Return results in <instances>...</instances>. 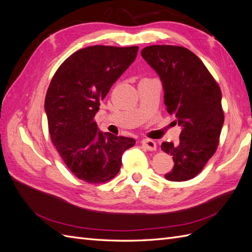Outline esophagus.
<instances>
[{"label": "esophagus", "instance_id": "34e87169", "mask_svg": "<svg viewBox=\"0 0 252 252\" xmlns=\"http://www.w3.org/2000/svg\"><path fill=\"white\" fill-rule=\"evenodd\" d=\"M142 146L146 148L147 150H156L157 149V143L149 139H144L141 141Z\"/></svg>", "mask_w": 252, "mask_h": 252}]
</instances>
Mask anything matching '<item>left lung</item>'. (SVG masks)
<instances>
[{"instance_id": "8db88e82", "label": "left lung", "mask_w": 252, "mask_h": 252, "mask_svg": "<svg viewBox=\"0 0 252 252\" xmlns=\"http://www.w3.org/2000/svg\"><path fill=\"white\" fill-rule=\"evenodd\" d=\"M141 55L158 74L167 111L182 127L178 145L164 142L161 146L174 162L165 179H193L219 145L224 124L222 93L202 61L185 47L152 45L142 49Z\"/></svg>"}]
</instances>
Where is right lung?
<instances>
[{"label":"right lung","instance_id":"obj_1","mask_svg":"<svg viewBox=\"0 0 252 252\" xmlns=\"http://www.w3.org/2000/svg\"><path fill=\"white\" fill-rule=\"evenodd\" d=\"M139 47L90 46L67 58L45 97L51 141L69 170L87 183H105L120 171L135 140L98 130L100 102L135 60Z\"/></svg>","mask_w":252,"mask_h":252}]
</instances>
